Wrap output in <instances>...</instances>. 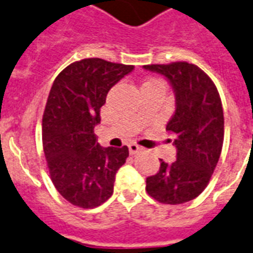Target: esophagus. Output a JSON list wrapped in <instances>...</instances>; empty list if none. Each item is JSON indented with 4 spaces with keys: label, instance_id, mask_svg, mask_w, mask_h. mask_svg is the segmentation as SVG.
Returning a JSON list of instances; mask_svg holds the SVG:
<instances>
[{
    "label": "esophagus",
    "instance_id": "obj_1",
    "mask_svg": "<svg viewBox=\"0 0 253 253\" xmlns=\"http://www.w3.org/2000/svg\"><path fill=\"white\" fill-rule=\"evenodd\" d=\"M128 147H129V153H130V154H132V155L137 154V153H138V151L142 150V147L138 146V145H137V143H133V142H132V143H129Z\"/></svg>",
    "mask_w": 253,
    "mask_h": 253
}]
</instances>
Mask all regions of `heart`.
<instances>
[{
    "label": "heart",
    "instance_id": "b5f03b06",
    "mask_svg": "<svg viewBox=\"0 0 253 253\" xmlns=\"http://www.w3.org/2000/svg\"><path fill=\"white\" fill-rule=\"evenodd\" d=\"M151 81H159V80H150V81H147V82H151Z\"/></svg>",
    "mask_w": 253,
    "mask_h": 253
}]
</instances>
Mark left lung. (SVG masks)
Returning <instances> with one entry per match:
<instances>
[{"instance_id":"obj_1","label":"left lung","mask_w":253,"mask_h":253,"mask_svg":"<svg viewBox=\"0 0 253 253\" xmlns=\"http://www.w3.org/2000/svg\"><path fill=\"white\" fill-rule=\"evenodd\" d=\"M169 81L176 110L166 130L175 136L176 161L162 159L159 171L146 179V192L162 204L196 199L209 184L223 145L225 119L215 84L197 65L185 61L143 66Z\"/></svg>"}]
</instances>
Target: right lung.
Here are the masks:
<instances>
[{
    "label": "right lung",
    "mask_w": 253,
    "mask_h": 253,
    "mask_svg": "<svg viewBox=\"0 0 253 253\" xmlns=\"http://www.w3.org/2000/svg\"><path fill=\"white\" fill-rule=\"evenodd\" d=\"M133 65L84 58L66 66L50 87L43 115V149L50 180L74 207L92 209L114 193L128 147L103 149L94 134L100 108Z\"/></svg>",
    "instance_id": "1"
}]
</instances>
